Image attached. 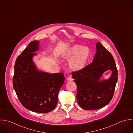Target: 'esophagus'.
I'll use <instances>...</instances> for the list:
<instances>
[{
  "instance_id": "1",
  "label": "esophagus",
  "mask_w": 133,
  "mask_h": 133,
  "mask_svg": "<svg viewBox=\"0 0 133 133\" xmlns=\"http://www.w3.org/2000/svg\"><path fill=\"white\" fill-rule=\"evenodd\" d=\"M67 80L68 81H71L73 80V79L72 78V77L71 76H69L67 78Z\"/></svg>"
}]
</instances>
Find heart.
<instances>
[{"label":"heart","instance_id":"obj_1","mask_svg":"<svg viewBox=\"0 0 133 133\" xmlns=\"http://www.w3.org/2000/svg\"><path fill=\"white\" fill-rule=\"evenodd\" d=\"M90 51L88 47L75 45L64 54L63 57L70 59L69 67L74 71H80L84 68L89 59Z\"/></svg>","mask_w":133,"mask_h":133}]
</instances>
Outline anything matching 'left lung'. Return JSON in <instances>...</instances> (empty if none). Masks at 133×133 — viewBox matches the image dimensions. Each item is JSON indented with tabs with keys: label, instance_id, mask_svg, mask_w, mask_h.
I'll use <instances>...</instances> for the list:
<instances>
[{
	"label": "left lung",
	"instance_id": "left-lung-1",
	"mask_svg": "<svg viewBox=\"0 0 133 133\" xmlns=\"http://www.w3.org/2000/svg\"><path fill=\"white\" fill-rule=\"evenodd\" d=\"M96 49L91 64L72 72L77 86V101L85 110L98 109L107 105L113 97L118 81V70L111 54L99 42L96 44ZM107 70L112 71L111 77L100 81L99 78Z\"/></svg>",
	"mask_w": 133,
	"mask_h": 133
}]
</instances>
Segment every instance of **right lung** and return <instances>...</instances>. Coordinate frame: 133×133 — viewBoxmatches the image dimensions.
<instances>
[{
    "label": "right lung",
    "mask_w": 133,
    "mask_h": 133,
    "mask_svg": "<svg viewBox=\"0 0 133 133\" xmlns=\"http://www.w3.org/2000/svg\"><path fill=\"white\" fill-rule=\"evenodd\" d=\"M39 42H30L17 57L13 86L21 104L27 109L47 113L56 106L58 91L64 83L63 73L48 74L38 71L32 61Z\"/></svg>",
    "instance_id": "right-lung-1"
}]
</instances>
